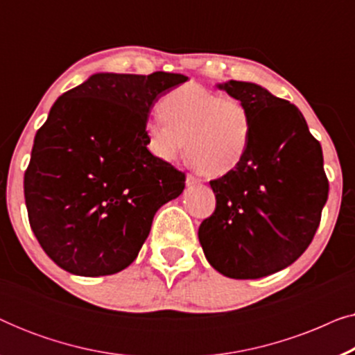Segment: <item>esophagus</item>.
Segmentation results:
<instances>
[{
	"label": "esophagus",
	"mask_w": 355,
	"mask_h": 355,
	"mask_svg": "<svg viewBox=\"0 0 355 355\" xmlns=\"http://www.w3.org/2000/svg\"><path fill=\"white\" fill-rule=\"evenodd\" d=\"M202 181L198 178H196V176H192V174H187L186 176V184H187V187H192V186H198V184H200Z\"/></svg>",
	"instance_id": "obj_1"
}]
</instances>
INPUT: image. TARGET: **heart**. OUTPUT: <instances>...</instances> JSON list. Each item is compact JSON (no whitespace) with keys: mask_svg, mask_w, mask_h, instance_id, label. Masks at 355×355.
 Segmentation results:
<instances>
[{"mask_svg":"<svg viewBox=\"0 0 355 355\" xmlns=\"http://www.w3.org/2000/svg\"><path fill=\"white\" fill-rule=\"evenodd\" d=\"M162 116L147 121L148 148L163 162L186 152L208 176H223L241 163L250 135V114L241 100L184 84L159 101Z\"/></svg>","mask_w":355,"mask_h":355,"instance_id":"b5f03b06","label":"heart"}]
</instances>
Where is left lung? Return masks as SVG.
Returning <instances> with one entry per match:
<instances>
[{
	"mask_svg": "<svg viewBox=\"0 0 355 355\" xmlns=\"http://www.w3.org/2000/svg\"><path fill=\"white\" fill-rule=\"evenodd\" d=\"M241 100L250 135L241 163L210 182L216 208L198 227L208 263L232 279H257L294 263L328 198L322 145L297 106L254 82L216 85Z\"/></svg>",
	"mask_w": 355,
	"mask_h": 355,
	"instance_id": "1",
	"label": "left lung"
}]
</instances>
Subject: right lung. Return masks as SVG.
<instances>
[{
  "instance_id": "1",
  "label": "right lung",
  "mask_w": 355,
  "mask_h": 355,
  "mask_svg": "<svg viewBox=\"0 0 355 355\" xmlns=\"http://www.w3.org/2000/svg\"><path fill=\"white\" fill-rule=\"evenodd\" d=\"M182 74L96 72L51 106L24 176L28 221L45 254L77 276L114 275L139 255L155 213L186 176L153 157L155 101Z\"/></svg>"
}]
</instances>
